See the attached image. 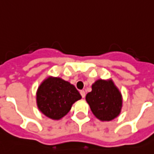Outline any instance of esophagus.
<instances>
[{
	"instance_id": "1",
	"label": "esophagus",
	"mask_w": 154,
	"mask_h": 154,
	"mask_svg": "<svg viewBox=\"0 0 154 154\" xmlns=\"http://www.w3.org/2000/svg\"><path fill=\"white\" fill-rule=\"evenodd\" d=\"M80 95L82 96V98H85V92L84 91H80Z\"/></svg>"
}]
</instances>
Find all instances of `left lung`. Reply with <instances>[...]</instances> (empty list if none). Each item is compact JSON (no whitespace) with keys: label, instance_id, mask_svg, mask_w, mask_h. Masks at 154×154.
<instances>
[{"label":"left lung","instance_id":"1","mask_svg":"<svg viewBox=\"0 0 154 154\" xmlns=\"http://www.w3.org/2000/svg\"><path fill=\"white\" fill-rule=\"evenodd\" d=\"M85 100L95 117L102 122L116 118L122 106V94L111 79L96 80Z\"/></svg>","mask_w":154,"mask_h":154}]
</instances>
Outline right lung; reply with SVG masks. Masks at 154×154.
<instances>
[{"mask_svg": "<svg viewBox=\"0 0 154 154\" xmlns=\"http://www.w3.org/2000/svg\"><path fill=\"white\" fill-rule=\"evenodd\" d=\"M81 99L76 88L59 77H48L39 85L37 105L47 117L59 120L70 111L72 105Z\"/></svg>", "mask_w": 154, "mask_h": 154, "instance_id": "right-lung-1", "label": "right lung"}]
</instances>
